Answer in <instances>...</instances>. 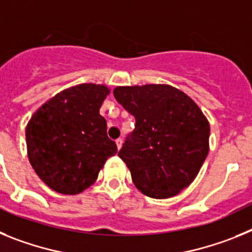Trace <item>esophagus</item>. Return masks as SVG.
<instances>
[{
	"instance_id": "obj_1",
	"label": "esophagus",
	"mask_w": 252,
	"mask_h": 252,
	"mask_svg": "<svg viewBox=\"0 0 252 252\" xmlns=\"http://www.w3.org/2000/svg\"><path fill=\"white\" fill-rule=\"evenodd\" d=\"M115 143H117L118 150H120V147H122V144H123V139H122V138H118L117 141H115Z\"/></svg>"
}]
</instances>
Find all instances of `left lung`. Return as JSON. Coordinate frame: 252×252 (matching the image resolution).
<instances>
[{"instance_id": "left-lung-1", "label": "left lung", "mask_w": 252, "mask_h": 252, "mask_svg": "<svg viewBox=\"0 0 252 252\" xmlns=\"http://www.w3.org/2000/svg\"><path fill=\"white\" fill-rule=\"evenodd\" d=\"M114 96L135 118L118 156L144 195L166 199L189 187L209 151V123L198 105L168 85L124 86Z\"/></svg>"}]
</instances>
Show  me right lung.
Here are the masks:
<instances>
[{
	"mask_svg": "<svg viewBox=\"0 0 252 252\" xmlns=\"http://www.w3.org/2000/svg\"><path fill=\"white\" fill-rule=\"evenodd\" d=\"M109 93L106 86L94 84L67 89L45 102L28 123L29 161L54 191L69 195L84 191L117 153L99 113Z\"/></svg>",
	"mask_w": 252,
	"mask_h": 252,
	"instance_id": "add662e5",
	"label": "right lung"
}]
</instances>
